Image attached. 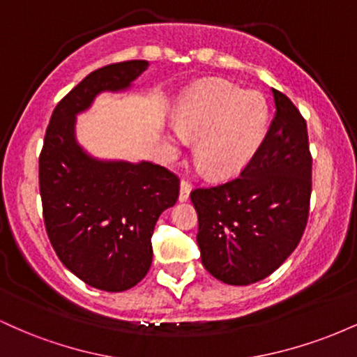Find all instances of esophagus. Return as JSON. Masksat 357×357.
Segmentation results:
<instances>
[{
	"mask_svg": "<svg viewBox=\"0 0 357 357\" xmlns=\"http://www.w3.org/2000/svg\"><path fill=\"white\" fill-rule=\"evenodd\" d=\"M190 192H191V184L188 181H181L179 184V202H186L190 198Z\"/></svg>",
	"mask_w": 357,
	"mask_h": 357,
	"instance_id": "34e87169",
	"label": "esophagus"
}]
</instances>
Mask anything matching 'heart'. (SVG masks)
<instances>
[{
	"instance_id": "obj_1",
	"label": "heart",
	"mask_w": 357,
	"mask_h": 357,
	"mask_svg": "<svg viewBox=\"0 0 357 357\" xmlns=\"http://www.w3.org/2000/svg\"><path fill=\"white\" fill-rule=\"evenodd\" d=\"M267 104L260 93L213 80L186 92L174 109L176 130L165 134L174 154L184 137L195 139V155L211 178L238 173L253 158L267 132Z\"/></svg>"
}]
</instances>
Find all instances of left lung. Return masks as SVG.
Returning a JSON list of instances; mask_svg holds the SVG:
<instances>
[{"label":"left lung","mask_w":357,"mask_h":357,"mask_svg":"<svg viewBox=\"0 0 357 357\" xmlns=\"http://www.w3.org/2000/svg\"><path fill=\"white\" fill-rule=\"evenodd\" d=\"M272 93L275 117L238 178L191 192L204 268L230 285L255 284L275 272L296 250L309 216L305 121L289 97Z\"/></svg>","instance_id":"8db88e82"}]
</instances>
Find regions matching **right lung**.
Wrapping results in <instances>:
<instances>
[{"label":"right lung","mask_w":357,"mask_h":357,"mask_svg":"<svg viewBox=\"0 0 357 357\" xmlns=\"http://www.w3.org/2000/svg\"><path fill=\"white\" fill-rule=\"evenodd\" d=\"M146 60L89 73L53 110L40 154V196L48 238L61 264L85 284L124 292L149 272L155 221L174 206L179 179L149 161H107L77 142V116L102 92H124Z\"/></svg>","instance_id":"1"}]
</instances>
